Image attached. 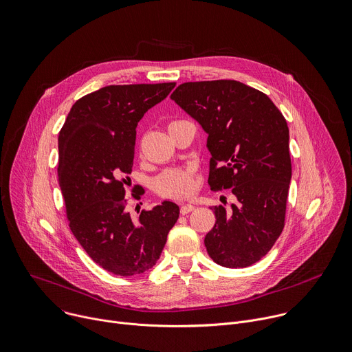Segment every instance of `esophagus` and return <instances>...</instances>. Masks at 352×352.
<instances>
[{"instance_id": "esophagus-1", "label": "esophagus", "mask_w": 352, "mask_h": 352, "mask_svg": "<svg viewBox=\"0 0 352 352\" xmlns=\"http://www.w3.org/2000/svg\"><path fill=\"white\" fill-rule=\"evenodd\" d=\"M191 210H194V205H191V204H183V205L180 206V214H182V215L190 214Z\"/></svg>"}]
</instances>
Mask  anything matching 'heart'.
Instances as JSON below:
<instances>
[{
	"instance_id": "heart-1",
	"label": "heart",
	"mask_w": 352,
	"mask_h": 352,
	"mask_svg": "<svg viewBox=\"0 0 352 352\" xmlns=\"http://www.w3.org/2000/svg\"><path fill=\"white\" fill-rule=\"evenodd\" d=\"M155 188L168 197L182 198L190 195L195 188L191 169H166L155 179Z\"/></svg>"
}]
</instances>
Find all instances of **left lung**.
Listing matches in <instances>:
<instances>
[{"label": "left lung", "instance_id": "left-lung-1", "mask_svg": "<svg viewBox=\"0 0 352 352\" xmlns=\"http://www.w3.org/2000/svg\"><path fill=\"white\" fill-rule=\"evenodd\" d=\"M170 98L208 134L209 186L232 188L237 199L230 210L212 208L217 222L205 236L206 251L225 267L251 266L285 228L292 180L287 122L266 94L236 80L183 83Z\"/></svg>", "mask_w": 352, "mask_h": 352}]
</instances>
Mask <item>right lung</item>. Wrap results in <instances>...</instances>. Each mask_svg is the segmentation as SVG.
Here are the masks:
<instances>
[{"mask_svg": "<svg viewBox=\"0 0 352 352\" xmlns=\"http://www.w3.org/2000/svg\"><path fill=\"white\" fill-rule=\"evenodd\" d=\"M175 86L102 87L75 102L59 131L58 180L70 230L97 265L118 276L151 269L179 218L168 199L131 218L124 199L135 127Z\"/></svg>", "mask_w": 352, "mask_h": 352, "instance_id": "1", "label": "right lung"}]
</instances>
